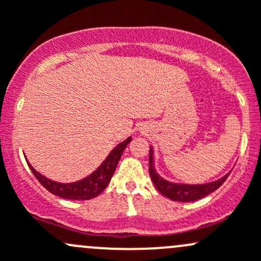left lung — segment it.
<instances>
[{
  "instance_id": "obj_1",
  "label": "left lung",
  "mask_w": 261,
  "mask_h": 261,
  "mask_svg": "<svg viewBox=\"0 0 261 261\" xmlns=\"http://www.w3.org/2000/svg\"><path fill=\"white\" fill-rule=\"evenodd\" d=\"M149 173L155 188L163 196L177 202H193L197 201V199L203 198V197L208 196L210 193L215 192L217 188H220L223 184V181L227 179V177L230 175V172H228L227 174H225L220 179L203 184H184L169 181L164 179L163 177H160L156 173V170H155L154 150H152V146H150L149 152Z\"/></svg>"
}]
</instances>
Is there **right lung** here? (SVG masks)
<instances>
[{
    "instance_id": "obj_1",
    "label": "right lung",
    "mask_w": 261,
    "mask_h": 261,
    "mask_svg": "<svg viewBox=\"0 0 261 261\" xmlns=\"http://www.w3.org/2000/svg\"><path fill=\"white\" fill-rule=\"evenodd\" d=\"M130 141L131 138H127L125 141L118 144L110 152L109 156L103 160V163L93 173H91L88 177L83 178V179L78 181H73V183H59V181H54L49 179V178L44 177L39 172H36L29 162L28 165L30 167L31 172L35 175L36 179L40 181L41 186L48 189L50 193L55 194V196L60 197V198L74 199V201H86V199L94 198V197L101 194L106 189L110 180H111L112 175H114L116 167L118 164V160H120L123 150H125V147L127 146V144Z\"/></svg>"
}]
</instances>
